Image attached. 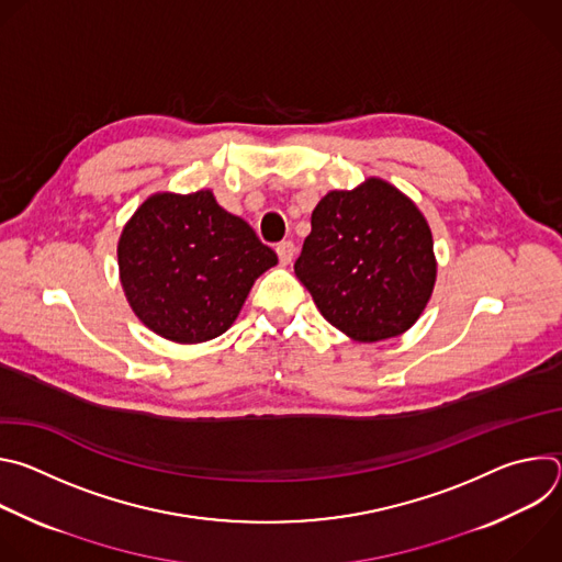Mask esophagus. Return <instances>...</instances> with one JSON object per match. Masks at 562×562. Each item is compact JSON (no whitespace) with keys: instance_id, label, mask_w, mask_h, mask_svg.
Wrapping results in <instances>:
<instances>
[{"instance_id":"1","label":"esophagus","mask_w":562,"mask_h":562,"mask_svg":"<svg viewBox=\"0 0 562 562\" xmlns=\"http://www.w3.org/2000/svg\"><path fill=\"white\" fill-rule=\"evenodd\" d=\"M276 251H278L280 265H291V260L295 258V245L291 239H282V243L276 247Z\"/></svg>"}]
</instances>
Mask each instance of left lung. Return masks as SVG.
<instances>
[{"label": "left lung", "mask_w": 562, "mask_h": 562, "mask_svg": "<svg viewBox=\"0 0 562 562\" xmlns=\"http://www.w3.org/2000/svg\"><path fill=\"white\" fill-rule=\"evenodd\" d=\"M293 269L327 323L378 342L423 313L436 282L434 239L409 198L369 180L319 200Z\"/></svg>", "instance_id": "obj_1"}]
</instances>
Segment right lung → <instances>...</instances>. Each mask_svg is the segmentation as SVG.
<instances>
[{"mask_svg":"<svg viewBox=\"0 0 562 562\" xmlns=\"http://www.w3.org/2000/svg\"><path fill=\"white\" fill-rule=\"evenodd\" d=\"M117 260L135 315L184 345L222 336L256 278L278 265L276 251L211 191L148 198L122 231Z\"/></svg>","mask_w":562,"mask_h":562,"instance_id":"add662e5","label":"right lung"}]
</instances>
